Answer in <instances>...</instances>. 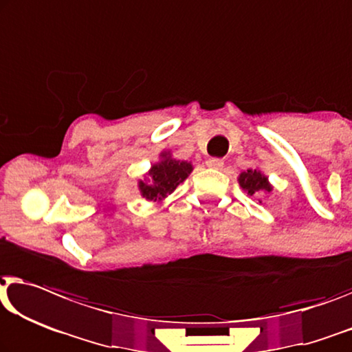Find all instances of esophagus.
I'll return each mask as SVG.
<instances>
[{
    "label": "esophagus",
    "mask_w": 352,
    "mask_h": 352,
    "mask_svg": "<svg viewBox=\"0 0 352 352\" xmlns=\"http://www.w3.org/2000/svg\"><path fill=\"white\" fill-rule=\"evenodd\" d=\"M206 165L210 166V168H214V170H221V168L223 166V160L222 159H216V157H214V159H210L206 162Z\"/></svg>",
    "instance_id": "1"
}]
</instances>
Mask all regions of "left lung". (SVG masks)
<instances>
[{"mask_svg": "<svg viewBox=\"0 0 352 352\" xmlns=\"http://www.w3.org/2000/svg\"><path fill=\"white\" fill-rule=\"evenodd\" d=\"M238 182L243 190L248 192V195H254V193H261V192H272L273 188L270 186L268 177L262 175L258 170L243 171L238 177Z\"/></svg>", "mask_w": 352, "mask_h": 352, "instance_id": "8db88e82", "label": "left lung"}]
</instances>
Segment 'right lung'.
<instances>
[{"label":"right lung","instance_id":"obj_1","mask_svg":"<svg viewBox=\"0 0 352 352\" xmlns=\"http://www.w3.org/2000/svg\"><path fill=\"white\" fill-rule=\"evenodd\" d=\"M162 162L152 165L149 171V184L140 181V190L146 200L160 201L175 190L192 173V165L187 162L171 159L170 154H162Z\"/></svg>","mask_w":352,"mask_h":352}]
</instances>
